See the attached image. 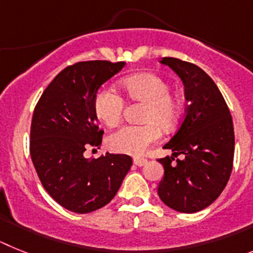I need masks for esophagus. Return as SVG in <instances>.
I'll use <instances>...</instances> for the list:
<instances>
[{"label":"esophagus","instance_id":"1","mask_svg":"<svg viewBox=\"0 0 253 253\" xmlns=\"http://www.w3.org/2000/svg\"><path fill=\"white\" fill-rule=\"evenodd\" d=\"M146 163H148V160L144 159V158H135L133 159V164L137 167H144Z\"/></svg>","mask_w":253,"mask_h":253}]
</instances>
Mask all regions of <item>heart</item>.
Returning a JSON list of instances; mask_svg holds the SVG:
<instances>
[{
  "label": "heart",
  "instance_id": "heart-1",
  "mask_svg": "<svg viewBox=\"0 0 253 253\" xmlns=\"http://www.w3.org/2000/svg\"><path fill=\"white\" fill-rule=\"evenodd\" d=\"M125 93L133 100L145 103L141 126L126 125L108 137L113 151L129 155H142L149 146L159 140V126L172 128L179 117L181 103L178 96L169 91V84L162 76L141 72L126 78L121 83ZM124 111V99L114 90L102 87L94 98V112L102 124L109 127L118 125Z\"/></svg>",
  "mask_w": 253,
  "mask_h": 253
}]
</instances>
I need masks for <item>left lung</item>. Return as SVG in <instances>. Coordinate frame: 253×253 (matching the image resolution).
<instances>
[{
  "instance_id": "1",
  "label": "left lung",
  "mask_w": 253,
  "mask_h": 253,
  "mask_svg": "<svg viewBox=\"0 0 253 253\" xmlns=\"http://www.w3.org/2000/svg\"><path fill=\"white\" fill-rule=\"evenodd\" d=\"M159 62L182 80L187 107L178 131L163 146L173 154L159 159L164 175L158 195L173 210L192 214L211 205L227 186L234 157L232 116L218 86L199 66L173 57ZM181 153L184 159L172 165Z\"/></svg>"
}]
</instances>
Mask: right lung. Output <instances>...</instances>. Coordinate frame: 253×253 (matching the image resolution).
<instances>
[{
    "mask_svg": "<svg viewBox=\"0 0 253 253\" xmlns=\"http://www.w3.org/2000/svg\"><path fill=\"white\" fill-rule=\"evenodd\" d=\"M126 62L86 61L69 66L43 91L30 128V155L43 187L70 211L87 214L116 196L132 166L125 154L86 159L87 146L102 144L94 98Z\"/></svg>",
    "mask_w": 253,
    "mask_h": 253,
    "instance_id": "right-lung-1",
    "label": "right lung"
}]
</instances>
